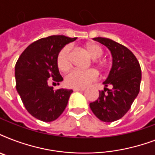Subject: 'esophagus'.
<instances>
[{"label": "esophagus", "instance_id": "esophagus-1", "mask_svg": "<svg viewBox=\"0 0 155 155\" xmlns=\"http://www.w3.org/2000/svg\"><path fill=\"white\" fill-rule=\"evenodd\" d=\"M85 88L82 87V88H80V87H74L73 88V91H75V92H78V91H80V92H83V91H84Z\"/></svg>", "mask_w": 155, "mask_h": 155}]
</instances>
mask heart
<instances>
[{"mask_svg":"<svg viewBox=\"0 0 155 155\" xmlns=\"http://www.w3.org/2000/svg\"><path fill=\"white\" fill-rule=\"evenodd\" d=\"M87 51L92 58L98 59L103 55L101 48L95 44H87ZM56 63L58 69L65 72L71 66V46L67 45L59 51L57 54ZM98 79V73L94 69L80 70L75 69L69 72L65 77L66 84L71 87H85Z\"/></svg>","mask_w":155,"mask_h":155,"instance_id":"b5f03b06","label":"heart"}]
</instances>
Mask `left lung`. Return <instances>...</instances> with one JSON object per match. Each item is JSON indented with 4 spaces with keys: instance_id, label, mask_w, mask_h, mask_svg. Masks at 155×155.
Wrapping results in <instances>:
<instances>
[{
    "instance_id": "left-lung-1",
    "label": "left lung",
    "mask_w": 155,
    "mask_h": 155,
    "mask_svg": "<svg viewBox=\"0 0 155 155\" xmlns=\"http://www.w3.org/2000/svg\"><path fill=\"white\" fill-rule=\"evenodd\" d=\"M93 40L110 51L113 65L103 82L105 87L104 91H100L98 99L89 105L97 118L104 122H112L127 113L139 93L141 67L134 54L125 46L105 38H94ZM108 86L113 88L108 90L106 87Z\"/></svg>"
}]
</instances>
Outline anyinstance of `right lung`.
<instances>
[{"instance_id": "add662e5", "label": "right lung", "mask_w": 155, "mask_h": 155, "mask_svg": "<svg viewBox=\"0 0 155 155\" xmlns=\"http://www.w3.org/2000/svg\"><path fill=\"white\" fill-rule=\"evenodd\" d=\"M76 38L53 35L35 41L21 53L15 65L16 88L26 110L38 120L50 122L63 113L71 89L54 90L50 81H63L56 63L57 54Z\"/></svg>"}]
</instances>
